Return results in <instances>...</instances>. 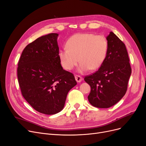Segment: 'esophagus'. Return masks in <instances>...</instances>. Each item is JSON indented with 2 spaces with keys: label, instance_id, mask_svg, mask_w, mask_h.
<instances>
[{
  "label": "esophagus",
  "instance_id": "34e87169",
  "mask_svg": "<svg viewBox=\"0 0 146 146\" xmlns=\"http://www.w3.org/2000/svg\"><path fill=\"white\" fill-rule=\"evenodd\" d=\"M75 79L77 82H80L82 81L83 78L81 77L79 75H75Z\"/></svg>",
  "mask_w": 146,
  "mask_h": 146
}]
</instances>
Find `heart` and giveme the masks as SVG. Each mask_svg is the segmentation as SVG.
<instances>
[{
    "instance_id": "heart-1",
    "label": "heart",
    "mask_w": 146,
    "mask_h": 146,
    "mask_svg": "<svg viewBox=\"0 0 146 146\" xmlns=\"http://www.w3.org/2000/svg\"><path fill=\"white\" fill-rule=\"evenodd\" d=\"M109 50V43L104 35L91 33L76 34L68 38L66 48L60 50L58 57L63 67L73 69L80 62L79 71L98 70L103 64Z\"/></svg>"
}]
</instances>
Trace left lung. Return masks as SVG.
Here are the masks:
<instances>
[{"label":"left lung","instance_id":"left-lung-1","mask_svg":"<svg viewBox=\"0 0 146 146\" xmlns=\"http://www.w3.org/2000/svg\"><path fill=\"white\" fill-rule=\"evenodd\" d=\"M106 38L109 50L103 64L95 73L84 79L91 88L89 102L99 108H110L121 100L126 93L131 74L124 43L112 32Z\"/></svg>","mask_w":146,"mask_h":146}]
</instances>
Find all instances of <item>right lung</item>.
<instances>
[{
  "mask_svg": "<svg viewBox=\"0 0 146 146\" xmlns=\"http://www.w3.org/2000/svg\"><path fill=\"white\" fill-rule=\"evenodd\" d=\"M58 35L49 34L27 45L18 64L23 97L35 110L47 115L62 110L69 90L77 85L73 74L61 65Z\"/></svg>",
  "mask_w": 146,
  "mask_h": 146,
  "instance_id": "obj_1",
  "label": "right lung"
}]
</instances>
